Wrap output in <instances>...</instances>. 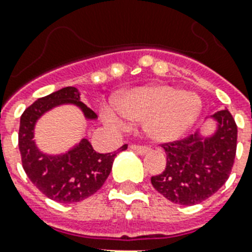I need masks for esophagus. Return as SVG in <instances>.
Listing matches in <instances>:
<instances>
[{"label": "esophagus", "instance_id": "1", "mask_svg": "<svg viewBox=\"0 0 252 252\" xmlns=\"http://www.w3.org/2000/svg\"><path fill=\"white\" fill-rule=\"evenodd\" d=\"M130 149L136 152L137 154H146L149 152V148L148 146H142V145H130Z\"/></svg>", "mask_w": 252, "mask_h": 252}]
</instances>
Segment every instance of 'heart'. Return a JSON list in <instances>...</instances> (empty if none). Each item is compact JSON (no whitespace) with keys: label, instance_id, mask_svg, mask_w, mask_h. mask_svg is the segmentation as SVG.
Segmentation results:
<instances>
[{"label":"heart","instance_id":"obj_1","mask_svg":"<svg viewBox=\"0 0 252 252\" xmlns=\"http://www.w3.org/2000/svg\"><path fill=\"white\" fill-rule=\"evenodd\" d=\"M201 112V99L193 93L167 85L136 87L104 106L102 116L107 124L128 128L144 122L146 136L156 142L178 140L196 123Z\"/></svg>","mask_w":252,"mask_h":252}]
</instances>
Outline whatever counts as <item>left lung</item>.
<instances>
[{"instance_id":"1","label":"left lung","mask_w":252,"mask_h":252,"mask_svg":"<svg viewBox=\"0 0 252 252\" xmlns=\"http://www.w3.org/2000/svg\"><path fill=\"white\" fill-rule=\"evenodd\" d=\"M217 124L209 136L197 130L179 141L163 144L166 167L152 184L167 200L180 205L199 204L222 187L237 152V124L227 110L208 116Z\"/></svg>"}]
</instances>
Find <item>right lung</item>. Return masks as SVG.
Wrapping results in <instances>:
<instances>
[{"mask_svg":"<svg viewBox=\"0 0 252 252\" xmlns=\"http://www.w3.org/2000/svg\"><path fill=\"white\" fill-rule=\"evenodd\" d=\"M81 93L73 86L64 87L39 98L21 116L18 145L22 165L33 186L57 203H78L90 197L108 178L116 154L126 149L123 145L115 153H96L87 138L63 154L43 153L33 140L39 119L55 107L77 106L86 120H95L96 114L81 102Z\"/></svg>","mask_w":252,"mask_h":252,"instance_id":"add662e5","label":"right lung"}]
</instances>
